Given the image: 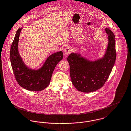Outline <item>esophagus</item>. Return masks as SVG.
Returning <instances> with one entry per match:
<instances>
[{
  "instance_id": "1",
  "label": "esophagus",
  "mask_w": 131,
  "mask_h": 131,
  "mask_svg": "<svg viewBox=\"0 0 131 131\" xmlns=\"http://www.w3.org/2000/svg\"><path fill=\"white\" fill-rule=\"evenodd\" d=\"M72 52V50H71V49L69 47H67L65 50H64V53L65 55H69V54Z\"/></svg>"
}]
</instances>
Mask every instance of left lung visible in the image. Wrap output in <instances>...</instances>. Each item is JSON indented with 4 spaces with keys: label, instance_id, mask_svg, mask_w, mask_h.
<instances>
[{
    "label": "left lung",
    "instance_id": "obj_1",
    "mask_svg": "<svg viewBox=\"0 0 131 131\" xmlns=\"http://www.w3.org/2000/svg\"><path fill=\"white\" fill-rule=\"evenodd\" d=\"M108 46L104 56L92 61L78 53H72L67 58L72 83L79 91L91 92L105 84L115 64V39L113 32L105 28Z\"/></svg>",
    "mask_w": 131,
    "mask_h": 131
}]
</instances>
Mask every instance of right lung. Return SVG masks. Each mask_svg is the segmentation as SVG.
<instances>
[{"mask_svg":"<svg viewBox=\"0 0 131 131\" xmlns=\"http://www.w3.org/2000/svg\"><path fill=\"white\" fill-rule=\"evenodd\" d=\"M19 28L16 32L12 43L10 59L16 81L24 89L30 91H40L49 85L54 69L63 58L62 51L49 56L42 66L38 69H32L25 64L18 51V42L21 31Z\"/></svg>","mask_w":131,"mask_h":131,"instance_id":"obj_1","label":"right lung"}]
</instances>
